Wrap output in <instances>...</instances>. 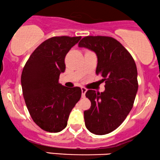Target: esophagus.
Here are the masks:
<instances>
[{"instance_id": "obj_1", "label": "esophagus", "mask_w": 160, "mask_h": 160, "mask_svg": "<svg viewBox=\"0 0 160 160\" xmlns=\"http://www.w3.org/2000/svg\"><path fill=\"white\" fill-rule=\"evenodd\" d=\"M81 90H82V97H85L86 92H87V89L85 88L82 87L81 88Z\"/></svg>"}]
</instances>
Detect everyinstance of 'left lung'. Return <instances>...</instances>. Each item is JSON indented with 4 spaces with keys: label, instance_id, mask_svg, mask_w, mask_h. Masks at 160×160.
Masks as SVG:
<instances>
[{
    "label": "left lung",
    "instance_id": "obj_1",
    "mask_svg": "<svg viewBox=\"0 0 160 160\" xmlns=\"http://www.w3.org/2000/svg\"><path fill=\"white\" fill-rule=\"evenodd\" d=\"M78 47L95 52L98 62L96 74L106 83L103 92L89 90L86 93L91 106L84 112L85 127L95 135L108 134L123 123L132 108L138 87L136 63L112 37L88 36Z\"/></svg>",
    "mask_w": 160,
    "mask_h": 160
}]
</instances>
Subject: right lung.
Masks as SVG:
<instances>
[{"label":"right lung","instance_id":"1","mask_svg":"<svg viewBox=\"0 0 160 160\" xmlns=\"http://www.w3.org/2000/svg\"><path fill=\"white\" fill-rule=\"evenodd\" d=\"M82 37H54L34 50L21 77L22 93L32 119L43 130L61 132L67 127L71 111L82 96L80 88L59 83L64 72V59Z\"/></svg>","mask_w":160,"mask_h":160}]
</instances>
